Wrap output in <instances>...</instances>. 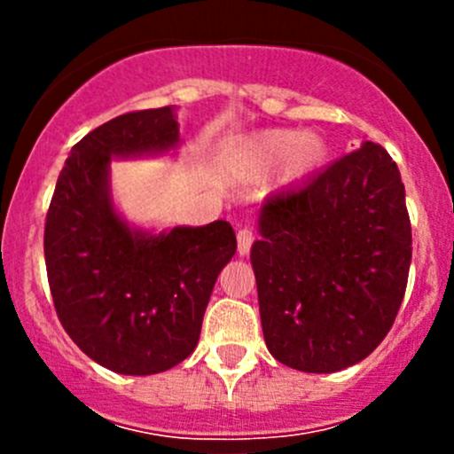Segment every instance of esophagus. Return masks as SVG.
Segmentation results:
<instances>
[{"mask_svg": "<svg viewBox=\"0 0 454 454\" xmlns=\"http://www.w3.org/2000/svg\"><path fill=\"white\" fill-rule=\"evenodd\" d=\"M253 241H254V235L250 228H241V231L237 232V253H239V256H246L250 253Z\"/></svg>", "mask_w": 454, "mask_h": 454, "instance_id": "esophagus-1", "label": "esophagus"}]
</instances>
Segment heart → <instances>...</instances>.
<instances>
[{"label":"heart","mask_w":454,"mask_h":454,"mask_svg":"<svg viewBox=\"0 0 454 454\" xmlns=\"http://www.w3.org/2000/svg\"><path fill=\"white\" fill-rule=\"evenodd\" d=\"M327 140L316 131L274 127L256 131L244 142L239 162L241 168L253 177L278 171L283 182H303L327 162Z\"/></svg>","instance_id":"obj_1"}]
</instances>
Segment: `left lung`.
<instances>
[{
  "mask_svg": "<svg viewBox=\"0 0 454 454\" xmlns=\"http://www.w3.org/2000/svg\"><path fill=\"white\" fill-rule=\"evenodd\" d=\"M250 263L265 345L278 363L333 373L391 329L411 268V219L397 164L363 142L259 213Z\"/></svg>",
  "mask_w": 454,
  "mask_h": 454,
  "instance_id": "obj_1",
  "label": "left lung"
}]
</instances>
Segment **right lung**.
I'll use <instances>...</instances> for the list:
<instances>
[{"mask_svg":"<svg viewBox=\"0 0 454 454\" xmlns=\"http://www.w3.org/2000/svg\"><path fill=\"white\" fill-rule=\"evenodd\" d=\"M177 145L176 107L112 118L72 146L45 217L59 320L85 356L122 375L162 373L193 354L215 281L237 250L223 219L153 232L129 226L114 206L112 158Z\"/></svg>","mask_w":454,"mask_h":454,"instance_id":"1","label":"right lung"}]
</instances>
